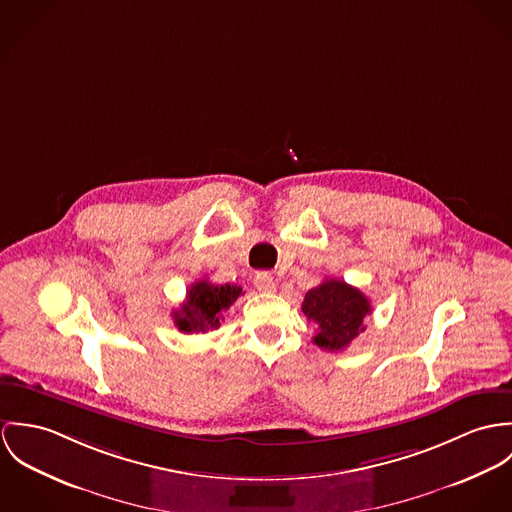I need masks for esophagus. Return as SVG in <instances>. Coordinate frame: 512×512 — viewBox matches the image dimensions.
<instances>
[{
  "mask_svg": "<svg viewBox=\"0 0 512 512\" xmlns=\"http://www.w3.org/2000/svg\"><path fill=\"white\" fill-rule=\"evenodd\" d=\"M253 284L257 286V290L261 292H275L277 290V281L269 271H259L253 279Z\"/></svg>",
  "mask_w": 512,
  "mask_h": 512,
  "instance_id": "1",
  "label": "esophagus"
}]
</instances>
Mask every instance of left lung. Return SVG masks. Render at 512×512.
Returning <instances> with one entry per match:
<instances>
[{"mask_svg": "<svg viewBox=\"0 0 512 512\" xmlns=\"http://www.w3.org/2000/svg\"><path fill=\"white\" fill-rule=\"evenodd\" d=\"M302 312L318 326L314 343L328 351H341L365 330L363 320L371 314V302L359 288L326 279L306 292Z\"/></svg>", "mask_w": 512, "mask_h": 512, "instance_id": "left-lung-1", "label": "left lung"}]
</instances>
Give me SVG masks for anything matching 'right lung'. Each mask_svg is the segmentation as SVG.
<instances>
[{"instance_id": "right-lung-1", "label": "right lung", "mask_w": 512, "mask_h": 512, "mask_svg": "<svg viewBox=\"0 0 512 512\" xmlns=\"http://www.w3.org/2000/svg\"><path fill=\"white\" fill-rule=\"evenodd\" d=\"M241 294V286L212 284L202 279L188 288L180 310H174V324L184 334L214 330L222 322V312H226Z\"/></svg>"}]
</instances>
